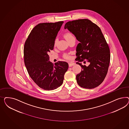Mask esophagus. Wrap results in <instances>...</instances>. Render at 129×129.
Listing matches in <instances>:
<instances>
[{"label": "esophagus", "mask_w": 129, "mask_h": 129, "mask_svg": "<svg viewBox=\"0 0 129 129\" xmlns=\"http://www.w3.org/2000/svg\"><path fill=\"white\" fill-rule=\"evenodd\" d=\"M75 64V63L73 62H70L69 63V67H72L73 65H74Z\"/></svg>", "instance_id": "34e87169"}]
</instances>
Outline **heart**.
Segmentation results:
<instances>
[{"label": "heart", "instance_id": "b5f03b06", "mask_svg": "<svg viewBox=\"0 0 129 129\" xmlns=\"http://www.w3.org/2000/svg\"><path fill=\"white\" fill-rule=\"evenodd\" d=\"M64 38L66 39L67 41L69 40V39H71V38H72L74 37L73 36V35H72V34H71V33H70V32H68V31L65 33L64 34ZM56 43H57V40H55L54 41V43L55 46L56 45ZM64 58L65 59H70V56L68 54H64Z\"/></svg>", "mask_w": 129, "mask_h": 129}]
</instances>
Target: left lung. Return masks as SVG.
Masks as SVG:
<instances>
[{"label":"left lung","mask_w":129,"mask_h":129,"mask_svg":"<svg viewBox=\"0 0 129 129\" xmlns=\"http://www.w3.org/2000/svg\"><path fill=\"white\" fill-rule=\"evenodd\" d=\"M64 28L80 42L76 49V59L78 61L77 64L82 68L76 76L78 85L86 89L99 86L106 78L110 61L109 47L100 28L87 19L69 21ZM83 61L90 64L86 67L79 63Z\"/></svg>","instance_id":"8db88e82"}]
</instances>
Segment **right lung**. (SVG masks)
<instances>
[{
  "label": "right lung",
  "mask_w": 129,
  "mask_h": 129,
  "mask_svg": "<svg viewBox=\"0 0 129 129\" xmlns=\"http://www.w3.org/2000/svg\"><path fill=\"white\" fill-rule=\"evenodd\" d=\"M64 23H43L33 29L23 48L24 62L31 78L40 88L52 90L62 84L68 63L59 61L54 65L48 53L53 50L55 40Z\"/></svg>",
  "instance_id": "add662e5"
}]
</instances>
